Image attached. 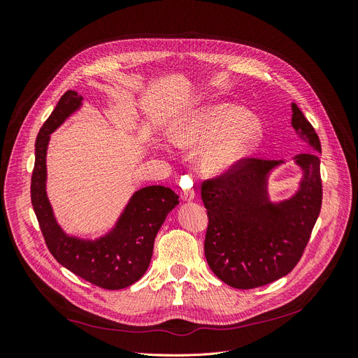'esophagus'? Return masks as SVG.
Listing matches in <instances>:
<instances>
[{
	"label": "esophagus",
	"mask_w": 358,
	"mask_h": 358,
	"mask_svg": "<svg viewBox=\"0 0 358 358\" xmlns=\"http://www.w3.org/2000/svg\"><path fill=\"white\" fill-rule=\"evenodd\" d=\"M180 199L183 201H191V200L196 199V191H194V189H183L180 192Z\"/></svg>",
	"instance_id": "1"
}]
</instances>
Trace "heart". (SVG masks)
I'll list each match as a JSON object with an SVG mask.
<instances>
[{
	"mask_svg": "<svg viewBox=\"0 0 358 358\" xmlns=\"http://www.w3.org/2000/svg\"><path fill=\"white\" fill-rule=\"evenodd\" d=\"M248 116L239 106H215L178 127L171 138L183 148L209 146L201 157L203 169L224 173L251 154L262 137V125Z\"/></svg>",
	"mask_w": 358,
	"mask_h": 358,
	"instance_id": "obj_1",
	"label": "heart"
}]
</instances>
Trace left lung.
I'll return each mask as SVG.
<instances>
[{"mask_svg": "<svg viewBox=\"0 0 358 358\" xmlns=\"http://www.w3.org/2000/svg\"><path fill=\"white\" fill-rule=\"evenodd\" d=\"M291 124L309 152L294 157L303 170L299 191L272 203L267 176L282 161L243 158L234 167L201 183L208 209L204 254L212 272L233 288L251 289L288 275L300 262L322 203L321 143L315 129L292 103Z\"/></svg>", "mask_w": 358, "mask_h": 358, "instance_id": "left-lung-1", "label": "left lung"}]
</instances>
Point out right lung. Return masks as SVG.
<instances>
[{"instance_id": "obj_1", "label": "right lung", "mask_w": 358, "mask_h": 358, "mask_svg": "<svg viewBox=\"0 0 358 358\" xmlns=\"http://www.w3.org/2000/svg\"><path fill=\"white\" fill-rule=\"evenodd\" d=\"M82 100L76 91H67L40 128L31 176V203L49 251L61 266L100 288L121 289L145 275L155 236L169 212L179 204V196L161 185L145 187L129 200L113 230L100 239L83 241L64 233L46 194V150L50 134L79 109Z\"/></svg>"}]
</instances>
